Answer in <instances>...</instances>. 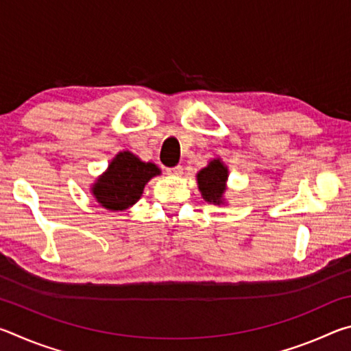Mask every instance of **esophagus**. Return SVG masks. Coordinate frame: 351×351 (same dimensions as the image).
Instances as JSON below:
<instances>
[{
  "instance_id": "34e87169",
  "label": "esophagus",
  "mask_w": 351,
  "mask_h": 351,
  "mask_svg": "<svg viewBox=\"0 0 351 351\" xmlns=\"http://www.w3.org/2000/svg\"><path fill=\"white\" fill-rule=\"evenodd\" d=\"M165 171H167V173L171 175V176H181L182 175V167H181V165H175V167H167V169H165Z\"/></svg>"
}]
</instances>
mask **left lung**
Segmentation results:
<instances>
[{"instance_id": "8db88e82", "label": "left lung", "mask_w": 351, "mask_h": 351, "mask_svg": "<svg viewBox=\"0 0 351 351\" xmlns=\"http://www.w3.org/2000/svg\"><path fill=\"white\" fill-rule=\"evenodd\" d=\"M198 187L203 193V198L209 203L219 204L224 192V181L228 178V169L219 159H213L198 173Z\"/></svg>"}]
</instances>
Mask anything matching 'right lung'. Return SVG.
<instances>
[{"label":"right lung","mask_w":351,"mask_h":351,"mask_svg":"<svg viewBox=\"0 0 351 351\" xmlns=\"http://www.w3.org/2000/svg\"><path fill=\"white\" fill-rule=\"evenodd\" d=\"M156 175H159L156 165L142 162L133 153L122 152L94 184L93 193L105 209L123 210L141 198L145 184Z\"/></svg>","instance_id":"right-lung-1"}]
</instances>
